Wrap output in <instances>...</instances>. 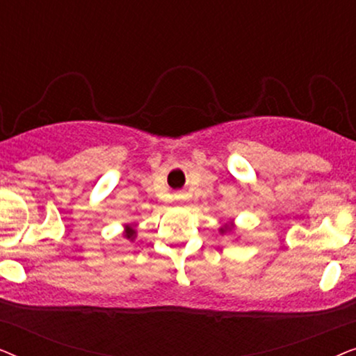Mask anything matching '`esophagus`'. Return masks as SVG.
Instances as JSON below:
<instances>
[{"label":"esophagus","mask_w":356,"mask_h":356,"mask_svg":"<svg viewBox=\"0 0 356 356\" xmlns=\"http://www.w3.org/2000/svg\"><path fill=\"white\" fill-rule=\"evenodd\" d=\"M178 197H181V196H178Z\"/></svg>","instance_id":"34e87169"}]
</instances>
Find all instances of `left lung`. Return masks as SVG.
Segmentation results:
<instances>
[{
    "mask_svg": "<svg viewBox=\"0 0 356 356\" xmlns=\"http://www.w3.org/2000/svg\"><path fill=\"white\" fill-rule=\"evenodd\" d=\"M235 228H236V225H235V223H233V220H232V222L225 223V225H223V227L218 228V232H220V235H227V233H233V232H235Z\"/></svg>",
    "mask_w": 356,
    "mask_h": 356,
    "instance_id": "8db88e82",
    "label": "left lung"
}]
</instances>
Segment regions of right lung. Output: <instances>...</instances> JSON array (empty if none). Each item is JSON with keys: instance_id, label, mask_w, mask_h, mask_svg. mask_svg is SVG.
<instances>
[{"instance_id": "obj_1", "label": "right lung", "mask_w": 356, "mask_h": 356, "mask_svg": "<svg viewBox=\"0 0 356 356\" xmlns=\"http://www.w3.org/2000/svg\"><path fill=\"white\" fill-rule=\"evenodd\" d=\"M123 236L126 238V240H129V241H134L136 240V236H138V228H136L134 223H131V225H124Z\"/></svg>"}]
</instances>
